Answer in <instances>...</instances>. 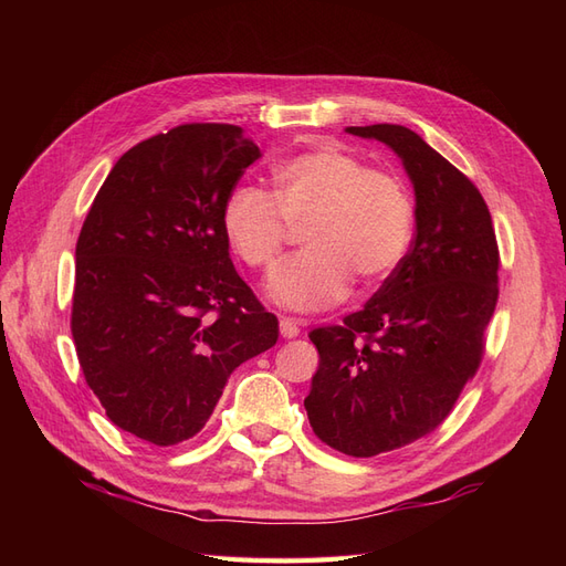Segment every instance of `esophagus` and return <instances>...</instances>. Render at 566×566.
Segmentation results:
<instances>
[{
    "mask_svg": "<svg viewBox=\"0 0 566 566\" xmlns=\"http://www.w3.org/2000/svg\"><path fill=\"white\" fill-rule=\"evenodd\" d=\"M281 335L283 337H297L300 335V325H297V321H293V318H287V316H283L281 318Z\"/></svg>",
    "mask_w": 566,
    "mask_h": 566,
    "instance_id": "obj_1",
    "label": "esophagus"
}]
</instances>
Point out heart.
Here are the masks:
<instances>
[{"instance_id": "1", "label": "heart", "mask_w": 566, "mask_h": 566, "mask_svg": "<svg viewBox=\"0 0 566 566\" xmlns=\"http://www.w3.org/2000/svg\"><path fill=\"white\" fill-rule=\"evenodd\" d=\"M413 198L406 184L335 146L297 153L273 169V196L235 186L221 205V229L252 269H271L293 227L306 248L285 260L269 293L293 312H321L397 269L413 238Z\"/></svg>"}]
</instances>
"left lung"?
<instances>
[{"label":"left lung","instance_id":"left-lung-1","mask_svg":"<svg viewBox=\"0 0 566 566\" xmlns=\"http://www.w3.org/2000/svg\"><path fill=\"white\" fill-rule=\"evenodd\" d=\"M399 153L416 186V235L364 310L310 333L318 370L304 399L314 434L370 458L449 418L482 366L501 252L479 188L401 125L347 127Z\"/></svg>","mask_w":566,"mask_h":566}]
</instances>
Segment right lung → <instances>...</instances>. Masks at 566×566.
Listing matches in <instances>:
<instances>
[{
	"mask_svg": "<svg viewBox=\"0 0 566 566\" xmlns=\"http://www.w3.org/2000/svg\"><path fill=\"white\" fill-rule=\"evenodd\" d=\"M262 158L241 127L186 123L129 148L75 248L71 331L84 380L119 430L196 437L279 318L231 264L221 205Z\"/></svg>",
	"mask_w": 566,
	"mask_h": 566,
	"instance_id": "obj_1",
	"label": "right lung"
}]
</instances>
